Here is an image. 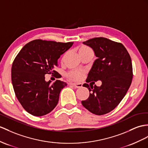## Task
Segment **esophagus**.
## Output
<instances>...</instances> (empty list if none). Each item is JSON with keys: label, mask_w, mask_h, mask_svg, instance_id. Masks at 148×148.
<instances>
[{"label": "esophagus", "mask_w": 148, "mask_h": 148, "mask_svg": "<svg viewBox=\"0 0 148 148\" xmlns=\"http://www.w3.org/2000/svg\"><path fill=\"white\" fill-rule=\"evenodd\" d=\"M71 85L73 86L74 88H80L82 86V84H77V83H73V84H71Z\"/></svg>", "instance_id": "obj_1"}]
</instances>
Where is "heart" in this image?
<instances>
[{
    "instance_id": "b5f03b06",
    "label": "heart",
    "mask_w": 148,
    "mask_h": 148,
    "mask_svg": "<svg viewBox=\"0 0 148 148\" xmlns=\"http://www.w3.org/2000/svg\"><path fill=\"white\" fill-rule=\"evenodd\" d=\"M81 49H88L85 46H82ZM71 78L75 79V80H79V79L82 78V77L84 76V71L82 70H74L71 71L70 73L68 74Z\"/></svg>"
}]
</instances>
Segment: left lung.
<instances>
[{"label":"left lung","mask_w":148,"mask_h":148,"mask_svg":"<svg viewBox=\"0 0 148 148\" xmlns=\"http://www.w3.org/2000/svg\"><path fill=\"white\" fill-rule=\"evenodd\" d=\"M83 43L90 47L97 58L86 82L93 81L91 83L94 84V82L100 80L102 85H83L90 93L82 104L95 115L106 114L119 105L130 87L132 79L131 56L123 45L107 38H95Z\"/></svg>","instance_id":"obj_1"}]
</instances>
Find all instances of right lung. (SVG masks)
Listing matches in <instances>:
<instances>
[{
  "instance_id": "right-lung-1",
  "label": "right lung",
  "mask_w": 148,
  "mask_h": 148,
  "mask_svg": "<svg viewBox=\"0 0 148 148\" xmlns=\"http://www.w3.org/2000/svg\"><path fill=\"white\" fill-rule=\"evenodd\" d=\"M73 42H57L36 39L25 45L14 60L11 69L14 92L21 106L34 116H42L57 106L60 93L67 85L56 80L46 82V74L56 75L60 56Z\"/></svg>"
}]
</instances>
